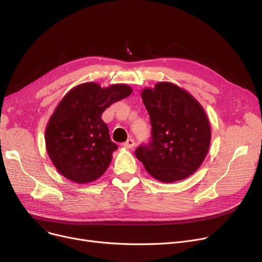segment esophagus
I'll use <instances>...</instances> for the list:
<instances>
[{"instance_id": "1", "label": "esophagus", "mask_w": 262, "mask_h": 262, "mask_svg": "<svg viewBox=\"0 0 262 262\" xmlns=\"http://www.w3.org/2000/svg\"><path fill=\"white\" fill-rule=\"evenodd\" d=\"M122 145L124 147H126V149H133V147L135 146V141L133 139H128L127 141H125Z\"/></svg>"}]
</instances>
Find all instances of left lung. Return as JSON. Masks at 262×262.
Instances as JSON below:
<instances>
[{"label": "left lung", "instance_id": "left-lung-1", "mask_svg": "<svg viewBox=\"0 0 262 262\" xmlns=\"http://www.w3.org/2000/svg\"><path fill=\"white\" fill-rule=\"evenodd\" d=\"M150 116L152 140L136 150V157L150 176L172 183L195 173L211 143V126L206 111L186 90L163 81L141 92Z\"/></svg>", "mask_w": 262, "mask_h": 262}]
</instances>
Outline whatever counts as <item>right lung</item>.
<instances>
[{
	"mask_svg": "<svg viewBox=\"0 0 262 262\" xmlns=\"http://www.w3.org/2000/svg\"><path fill=\"white\" fill-rule=\"evenodd\" d=\"M132 92L123 83L101 88L96 82H84L64 95L45 132L49 158L63 177L86 184L105 173L118 145L111 141L101 115Z\"/></svg>",
	"mask_w": 262,
	"mask_h": 262,
	"instance_id": "right-lung-1",
	"label": "right lung"
}]
</instances>
